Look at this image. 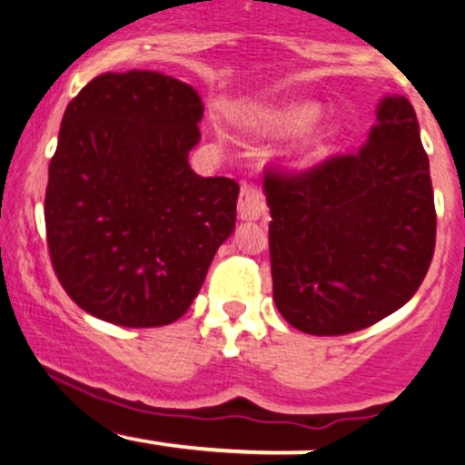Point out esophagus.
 I'll return each mask as SVG.
<instances>
[{"label": "esophagus", "mask_w": 465, "mask_h": 465, "mask_svg": "<svg viewBox=\"0 0 465 465\" xmlns=\"http://www.w3.org/2000/svg\"><path fill=\"white\" fill-rule=\"evenodd\" d=\"M266 214V201L262 190L255 188V185L244 183L240 188V199H238V216L244 221H258Z\"/></svg>", "instance_id": "obj_1"}]
</instances>
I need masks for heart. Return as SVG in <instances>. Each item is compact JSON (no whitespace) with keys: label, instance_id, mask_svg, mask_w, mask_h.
<instances>
[{"label":"heart","instance_id":"obj_1","mask_svg":"<svg viewBox=\"0 0 465 465\" xmlns=\"http://www.w3.org/2000/svg\"><path fill=\"white\" fill-rule=\"evenodd\" d=\"M319 117H322V104L319 103L291 100V103L260 106V109L251 111L247 115V124L253 131L266 133V135H295V133L311 128ZM336 137H339V126L336 124H323L319 129H312L297 137V142L288 151V159L295 163H303L322 157L332 146Z\"/></svg>","mask_w":465,"mask_h":465}]
</instances>
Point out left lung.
I'll use <instances>...</instances> for the list:
<instances>
[{
	"instance_id": "left-lung-1",
	"label": "left lung",
	"mask_w": 465,
	"mask_h": 465,
	"mask_svg": "<svg viewBox=\"0 0 465 465\" xmlns=\"http://www.w3.org/2000/svg\"><path fill=\"white\" fill-rule=\"evenodd\" d=\"M269 251L277 311L306 334L370 328L415 295L435 249V203L420 124L385 95L354 154L311 173H269Z\"/></svg>"
}]
</instances>
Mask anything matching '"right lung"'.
<instances>
[{
    "mask_svg": "<svg viewBox=\"0 0 465 465\" xmlns=\"http://www.w3.org/2000/svg\"><path fill=\"white\" fill-rule=\"evenodd\" d=\"M201 117L194 87L148 69L100 74L67 104L45 229L58 282L84 312L157 328L199 295L240 192L190 168Z\"/></svg>",
    "mask_w": 465,
    "mask_h": 465,
    "instance_id": "obj_1",
    "label": "right lung"
}]
</instances>
